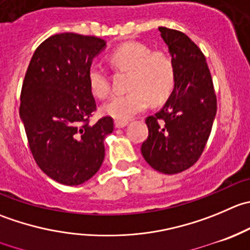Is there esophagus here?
<instances>
[{
    "instance_id": "1",
    "label": "esophagus",
    "mask_w": 250,
    "mask_h": 250,
    "mask_svg": "<svg viewBox=\"0 0 250 250\" xmlns=\"http://www.w3.org/2000/svg\"><path fill=\"white\" fill-rule=\"evenodd\" d=\"M128 125L127 121H115V127L116 128H123Z\"/></svg>"
}]
</instances>
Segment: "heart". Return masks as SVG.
<instances>
[{
    "mask_svg": "<svg viewBox=\"0 0 250 250\" xmlns=\"http://www.w3.org/2000/svg\"><path fill=\"white\" fill-rule=\"evenodd\" d=\"M116 69L129 72L128 89L130 93L117 95L103 106V112L117 121H128L147 107V103H160L168 96L174 84L172 61L165 53L150 52L147 46L127 42L116 48L110 56ZM89 86L96 98L110 94V78L100 64L89 69Z\"/></svg>",
    "mask_w": 250,
    "mask_h": 250,
    "instance_id": "heart-1",
    "label": "heart"
}]
</instances>
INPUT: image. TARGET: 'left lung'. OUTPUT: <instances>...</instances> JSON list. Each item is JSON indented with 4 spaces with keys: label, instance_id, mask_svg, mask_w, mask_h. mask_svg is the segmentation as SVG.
<instances>
[{
    "label": "left lung",
    "instance_id": "left-lung-1",
    "mask_svg": "<svg viewBox=\"0 0 250 250\" xmlns=\"http://www.w3.org/2000/svg\"><path fill=\"white\" fill-rule=\"evenodd\" d=\"M174 69V86L164 107L145 123L142 155L165 174L186 171L198 161L216 116V95L207 60L184 33L159 26Z\"/></svg>",
    "mask_w": 250,
    "mask_h": 250
}]
</instances>
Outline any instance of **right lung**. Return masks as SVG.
I'll return each instance as SVG.
<instances>
[{
    "instance_id": "1",
    "label": "right lung",
    "mask_w": 250,
    "mask_h": 250,
    "mask_svg": "<svg viewBox=\"0 0 250 250\" xmlns=\"http://www.w3.org/2000/svg\"><path fill=\"white\" fill-rule=\"evenodd\" d=\"M106 47L96 36L56 34L39 45L21 94L19 116L34 160L43 173L64 186L90 179L105 157L113 120L90 125L96 103L89 86L94 57Z\"/></svg>"
}]
</instances>
